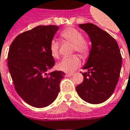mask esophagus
<instances>
[{
  "mask_svg": "<svg viewBox=\"0 0 130 130\" xmlns=\"http://www.w3.org/2000/svg\"><path fill=\"white\" fill-rule=\"evenodd\" d=\"M73 75H74V73H67V76H69V77L73 76Z\"/></svg>",
  "mask_w": 130,
  "mask_h": 130,
  "instance_id": "esophagus-1",
  "label": "esophagus"
}]
</instances>
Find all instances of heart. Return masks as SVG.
Here are the masks:
<instances>
[{
  "label": "heart",
  "mask_w": 130,
  "mask_h": 130,
  "mask_svg": "<svg viewBox=\"0 0 130 130\" xmlns=\"http://www.w3.org/2000/svg\"><path fill=\"white\" fill-rule=\"evenodd\" d=\"M60 37L64 41L73 44V52H78L82 57L87 56L90 47L80 31L74 28H68L60 34ZM50 52L52 57L58 59L59 57V45L55 40H52L50 45ZM80 65V59L77 55H73L62 59L57 64L58 69L67 73L73 72Z\"/></svg>",
  "instance_id": "b5f03b06"
}]
</instances>
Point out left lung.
<instances>
[{
    "label": "left lung",
    "instance_id": "1",
    "mask_svg": "<svg viewBox=\"0 0 130 130\" xmlns=\"http://www.w3.org/2000/svg\"><path fill=\"white\" fill-rule=\"evenodd\" d=\"M89 36L92 48L82 73L84 77L76 91L83 100L92 104L106 101L119 80L122 56L118 43L110 34L91 23L79 24Z\"/></svg>",
    "mask_w": 130,
    "mask_h": 130
}]
</instances>
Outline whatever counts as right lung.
I'll return each instance as SVG.
<instances>
[{
	"label": "right lung",
	"mask_w": 130,
	"mask_h": 130,
	"mask_svg": "<svg viewBox=\"0 0 130 130\" xmlns=\"http://www.w3.org/2000/svg\"><path fill=\"white\" fill-rule=\"evenodd\" d=\"M57 26H38L18 35L8 55L9 71L17 92L28 104L43 108L51 104L59 92L65 73L54 71L55 59L50 45Z\"/></svg>",
	"instance_id": "1"
}]
</instances>
